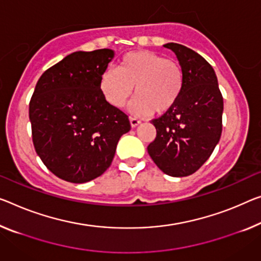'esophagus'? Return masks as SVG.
<instances>
[{"label": "esophagus", "instance_id": "34e87169", "mask_svg": "<svg viewBox=\"0 0 261 261\" xmlns=\"http://www.w3.org/2000/svg\"><path fill=\"white\" fill-rule=\"evenodd\" d=\"M129 121H130L132 127H136L140 123V120H138L136 118H133V117L129 118Z\"/></svg>", "mask_w": 261, "mask_h": 261}]
</instances>
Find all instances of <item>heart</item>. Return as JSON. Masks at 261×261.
Masks as SVG:
<instances>
[{
    "instance_id": "b5f03b06",
    "label": "heart",
    "mask_w": 261,
    "mask_h": 261,
    "mask_svg": "<svg viewBox=\"0 0 261 261\" xmlns=\"http://www.w3.org/2000/svg\"><path fill=\"white\" fill-rule=\"evenodd\" d=\"M100 91L113 107L121 108L134 93L130 111L136 115H163L171 111L184 89V72L175 59L151 51L128 52L117 69H107L99 80Z\"/></svg>"
}]
</instances>
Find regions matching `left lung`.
I'll list each match as a JSON object with an SVG mask.
<instances>
[{
    "label": "left lung",
    "instance_id": "1",
    "mask_svg": "<svg viewBox=\"0 0 261 261\" xmlns=\"http://www.w3.org/2000/svg\"><path fill=\"white\" fill-rule=\"evenodd\" d=\"M177 56L184 89L175 107L151 120L156 138L148 154L164 174L184 177L197 171L222 135L223 95L212 66L197 52L176 43L164 45Z\"/></svg>",
    "mask_w": 261,
    "mask_h": 261
}]
</instances>
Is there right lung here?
Here are the masks:
<instances>
[{
	"label": "right lung",
	"instance_id": "1",
	"mask_svg": "<svg viewBox=\"0 0 261 261\" xmlns=\"http://www.w3.org/2000/svg\"><path fill=\"white\" fill-rule=\"evenodd\" d=\"M114 52H73L47 69L29 102L35 150L52 174L71 183L102 175L113 161L128 115L113 107L99 87Z\"/></svg>",
	"mask_w": 261,
	"mask_h": 261
}]
</instances>
